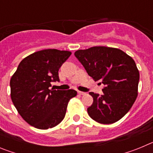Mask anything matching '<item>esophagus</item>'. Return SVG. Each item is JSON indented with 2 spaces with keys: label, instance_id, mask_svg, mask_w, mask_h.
<instances>
[{
  "label": "esophagus",
  "instance_id": "esophagus-1",
  "mask_svg": "<svg viewBox=\"0 0 153 153\" xmlns=\"http://www.w3.org/2000/svg\"><path fill=\"white\" fill-rule=\"evenodd\" d=\"M77 93H79V95H85L86 94V93L85 92H81V91H77Z\"/></svg>",
  "mask_w": 153,
  "mask_h": 153
}]
</instances>
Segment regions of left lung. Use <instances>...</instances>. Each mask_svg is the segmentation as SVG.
I'll list each match as a JSON object with an SVG mask.
<instances>
[{
    "label": "left lung",
    "mask_w": 153,
    "mask_h": 153,
    "mask_svg": "<svg viewBox=\"0 0 153 153\" xmlns=\"http://www.w3.org/2000/svg\"><path fill=\"white\" fill-rule=\"evenodd\" d=\"M95 81L105 85L102 94L90 92L93 104L87 113L102 124L117 122L129 112L138 95L140 73L131 56L117 48L93 47L74 53ZM101 83H100L101 84Z\"/></svg>",
    "instance_id": "obj_1"
}]
</instances>
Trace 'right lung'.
<instances>
[{
    "mask_svg": "<svg viewBox=\"0 0 153 153\" xmlns=\"http://www.w3.org/2000/svg\"><path fill=\"white\" fill-rule=\"evenodd\" d=\"M71 52L47 49L37 51L19 63L10 79V97L19 114L36 129H47L63 120L74 90H50L60 81L58 71Z\"/></svg>",
    "mask_w": 153,
    "mask_h": 153,
    "instance_id": "right-lung-1",
    "label": "right lung"
}]
</instances>
